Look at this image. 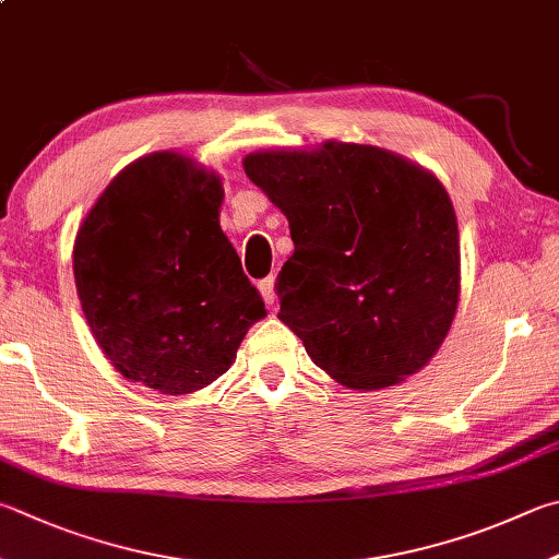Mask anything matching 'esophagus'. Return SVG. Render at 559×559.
<instances>
[{"label": "esophagus", "instance_id": "34e87169", "mask_svg": "<svg viewBox=\"0 0 559 559\" xmlns=\"http://www.w3.org/2000/svg\"><path fill=\"white\" fill-rule=\"evenodd\" d=\"M259 293H261V298L266 300V306L273 308V302H276V290H273V276L259 281Z\"/></svg>", "mask_w": 559, "mask_h": 559}]
</instances>
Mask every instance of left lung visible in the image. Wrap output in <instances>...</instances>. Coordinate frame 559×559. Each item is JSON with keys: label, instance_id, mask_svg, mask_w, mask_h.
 I'll return each mask as SVG.
<instances>
[{"label": "left lung", "instance_id": "left-lung-1", "mask_svg": "<svg viewBox=\"0 0 559 559\" xmlns=\"http://www.w3.org/2000/svg\"><path fill=\"white\" fill-rule=\"evenodd\" d=\"M245 170L288 217L296 251L276 281L278 318L310 359L364 391L423 369L460 298V231L440 180L337 141L253 154Z\"/></svg>", "mask_w": 559, "mask_h": 559}]
</instances>
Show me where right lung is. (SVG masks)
Here are the masks:
<instances>
[{"mask_svg":"<svg viewBox=\"0 0 559 559\" xmlns=\"http://www.w3.org/2000/svg\"><path fill=\"white\" fill-rule=\"evenodd\" d=\"M219 178L151 154L109 182L80 227V306L107 359L166 395L229 369L263 300L219 229Z\"/></svg>","mask_w":559,"mask_h":559,"instance_id":"add662e5","label":"right lung"}]
</instances>
